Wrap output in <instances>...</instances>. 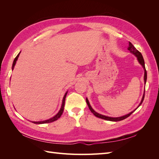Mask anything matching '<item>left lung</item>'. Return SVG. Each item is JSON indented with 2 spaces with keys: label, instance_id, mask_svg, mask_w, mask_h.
Segmentation results:
<instances>
[{
  "label": "left lung",
  "instance_id": "8db88e82",
  "mask_svg": "<svg viewBox=\"0 0 159 159\" xmlns=\"http://www.w3.org/2000/svg\"><path fill=\"white\" fill-rule=\"evenodd\" d=\"M129 48H128V50L131 52L132 54H133L134 56H135L137 57V60L139 61V63H140V64H141V66L143 67V69L144 70H145V75H144V80H145V84H146V81H147V71H146V69H145V61H144V59L143 57V56L141 54V53L138 51L135 48H134V46L131 44V42H129ZM144 98H145V92H144V94H143V98L141 99V102L140 103V104H139V105L138 107L140 106V105H141V103H143V100H144ZM86 103H87L88 107H89V110L91 111V113H93V114L95 115V116H96L97 117H99V118H101L102 119H105V120H107V121H121V120H123L127 118L128 117H129L130 115H131L134 111V110L133 111L129 113V114L127 115H124V116H122V117H107V116H105V115H101L97 112H95V111L92 109V107H91V105L89 103V101L88 99V98H86Z\"/></svg>",
  "mask_w": 159,
  "mask_h": 159
}]
</instances>
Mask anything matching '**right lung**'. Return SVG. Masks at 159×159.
Listing matches in <instances>:
<instances>
[{"label": "right lung", "mask_w": 159, "mask_h": 159, "mask_svg": "<svg viewBox=\"0 0 159 159\" xmlns=\"http://www.w3.org/2000/svg\"><path fill=\"white\" fill-rule=\"evenodd\" d=\"M20 53H19V54L16 56V57L15 58H14V60L13 64H12V70H13V69H14V66H15V64H16V61H17V60H18V56H19V54H20ZM67 93H68V91H67V92L65 93V95H64V96L63 100H62V105H61V107L60 110L59 111V112L57 113L55 115V116H54L53 117H52V118H50V119H48V120H45V121H32V123H35V124L48 123H52V122H53V121H56V120H57V119H59V118L61 117V114L63 113V111H64V105H65V99H66V97Z\"/></svg>", "instance_id": "1"}]
</instances>
